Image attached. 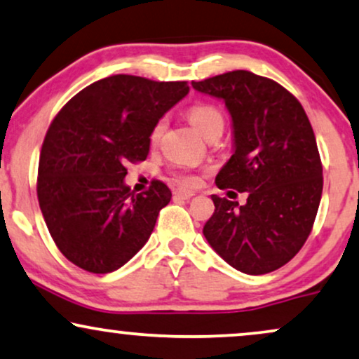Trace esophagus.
<instances>
[{
	"label": "esophagus",
	"instance_id": "34e87169",
	"mask_svg": "<svg viewBox=\"0 0 359 359\" xmlns=\"http://www.w3.org/2000/svg\"><path fill=\"white\" fill-rule=\"evenodd\" d=\"M192 190H185V189H175L174 190V197L175 198H182V201H189V198L194 197Z\"/></svg>",
	"mask_w": 359,
	"mask_h": 359
}]
</instances>
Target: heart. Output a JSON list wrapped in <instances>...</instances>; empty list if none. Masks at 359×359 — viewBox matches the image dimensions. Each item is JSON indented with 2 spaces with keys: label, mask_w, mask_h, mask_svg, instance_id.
<instances>
[{
  "label": "heart",
  "mask_w": 359,
  "mask_h": 359,
  "mask_svg": "<svg viewBox=\"0 0 359 359\" xmlns=\"http://www.w3.org/2000/svg\"><path fill=\"white\" fill-rule=\"evenodd\" d=\"M189 121L192 122L195 129L201 133L203 137H208V135L220 133L224 130L225 126V117L222 114V111L217 106L208 102H198L189 109L187 112ZM165 129V119H158L156 126L152 127L151 133V140L152 144H157L158 139L162 137ZM177 182L184 187H195L198 184V175L194 174V172H177L175 174Z\"/></svg>",
  "instance_id": "obj_1"
}]
</instances>
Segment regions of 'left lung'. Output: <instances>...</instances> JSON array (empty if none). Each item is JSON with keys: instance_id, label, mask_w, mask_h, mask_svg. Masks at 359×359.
Wrapping results in <instances>:
<instances>
[{"instance_id": "left-lung-1", "label": "left lung", "mask_w": 359, "mask_h": 359, "mask_svg": "<svg viewBox=\"0 0 359 359\" xmlns=\"http://www.w3.org/2000/svg\"><path fill=\"white\" fill-rule=\"evenodd\" d=\"M224 99L233 122L235 152L217 187L248 192L245 205L212 195L207 242L243 273L278 270L311 233L323 192V165L305 109L283 86L250 71L192 83Z\"/></svg>"}]
</instances>
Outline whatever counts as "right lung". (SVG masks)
Instances as JSON below:
<instances>
[{
  "label": "right lung",
  "instance_id": "right-lung-1",
  "mask_svg": "<svg viewBox=\"0 0 359 359\" xmlns=\"http://www.w3.org/2000/svg\"><path fill=\"white\" fill-rule=\"evenodd\" d=\"M187 93V81L116 74L79 90L53 119L36 190L54 243L76 266L111 273L146 245L172 192L161 180L133 192L126 165L146 161L152 127Z\"/></svg>",
  "mask_w": 359,
  "mask_h": 359
}]
</instances>
